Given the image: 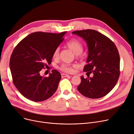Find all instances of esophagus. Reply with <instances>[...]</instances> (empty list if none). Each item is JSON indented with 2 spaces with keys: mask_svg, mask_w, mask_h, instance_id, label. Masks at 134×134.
I'll list each match as a JSON object with an SVG mask.
<instances>
[{
  "mask_svg": "<svg viewBox=\"0 0 134 134\" xmlns=\"http://www.w3.org/2000/svg\"><path fill=\"white\" fill-rule=\"evenodd\" d=\"M62 77H68V76H70L69 75L65 74H62Z\"/></svg>",
  "mask_w": 134,
  "mask_h": 134,
  "instance_id": "1",
  "label": "esophagus"
}]
</instances>
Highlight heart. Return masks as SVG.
Here are the masks:
<instances>
[{"mask_svg": "<svg viewBox=\"0 0 134 134\" xmlns=\"http://www.w3.org/2000/svg\"><path fill=\"white\" fill-rule=\"evenodd\" d=\"M66 46L71 49L72 51L79 56H81V53L82 52L83 47L82 43L77 39H72L68 41L66 43ZM59 48L58 47L55 49L53 53V58H57L59 56ZM75 65H71L68 64H63L60 66V69L62 71L68 72L71 73L74 71L73 68L75 67Z\"/></svg>", "mask_w": 134, "mask_h": 134, "instance_id": "b5f03b06", "label": "heart"}]
</instances>
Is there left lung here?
I'll return each instance as SVG.
<instances>
[{
  "mask_svg": "<svg viewBox=\"0 0 134 134\" xmlns=\"http://www.w3.org/2000/svg\"><path fill=\"white\" fill-rule=\"evenodd\" d=\"M72 33L87 42L88 56L83 71L93 74V77L81 76L78 91L88 98L105 96L115 86L120 75V57L116 46L109 37L95 30H76Z\"/></svg>",
  "mask_w": 134,
  "mask_h": 134,
  "instance_id": "obj_1",
  "label": "left lung"
}]
</instances>
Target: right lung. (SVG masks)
Instances as JSON below:
<instances>
[{
    "instance_id": "1",
    "label": "right lung",
    "mask_w": 134,
    "mask_h": 134,
    "mask_svg": "<svg viewBox=\"0 0 134 134\" xmlns=\"http://www.w3.org/2000/svg\"><path fill=\"white\" fill-rule=\"evenodd\" d=\"M66 33H33L15 47L10 57V70L14 85L25 98L42 101L56 92L62 77L59 72L52 70L48 77L41 76L40 72L51 64L54 51Z\"/></svg>"
}]
</instances>
